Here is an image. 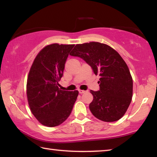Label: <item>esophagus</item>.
<instances>
[{
	"label": "esophagus",
	"instance_id": "1",
	"mask_svg": "<svg viewBox=\"0 0 157 157\" xmlns=\"http://www.w3.org/2000/svg\"><path fill=\"white\" fill-rule=\"evenodd\" d=\"M78 91H79V94H84V93L86 92V91H84V90H80V89H79Z\"/></svg>",
	"mask_w": 157,
	"mask_h": 157
}]
</instances>
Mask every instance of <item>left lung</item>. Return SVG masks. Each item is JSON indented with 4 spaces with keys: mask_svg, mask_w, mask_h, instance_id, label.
<instances>
[{
    "mask_svg": "<svg viewBox=\"0 0 157 157\" xmlns=\"http://www.w3.org/2000/svg\"><path fill=\"white\" fill-rule=\"evenodd\" d=\"M70 55L82 58L95 75L100 76L99 91H90L94 96L89 105L93 115L105 122L121 119L131 103L133 94L132 78L121 55L99 42L77 44Z\"/></svg>",
    "mask_w": 157,
    "mask_h": 157,
    "instance_id": "obj_1",
    "label": "left lung"
}]
</instances>
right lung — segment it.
<instances>
[{
  "mask_svg": "<svg viewBox=\"0 0 157 157\" xmlns=\"http://www.w3.org/2000/svg\"><path fill=\"white\" fill-rule=\"evenodd\" d=\"M75 45L53 44L36 55L28 74L27 97L31 112L44 125L55 127L72 111L79 92L58 87L69 52Z\"/></svg>",
  "mask_w": 157,
  "mask_h": 157,
  "instance_id": "obj_1",
  "label": "right lung"
}]
</instances>
